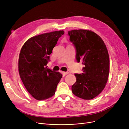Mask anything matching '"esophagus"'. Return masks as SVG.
I'll use <instances>...</instances> for the list:
<instances>
[{"label": "esophagus", "instance_id": "esophagus-1", "mask_svg": "<svg viewBox=\"0 0 129 129\" xmlns=\"http://www.w3.org/2000/svg\"><path fill=\"white\" fill-rule=\"evenodd\" d=\"M68 72H63V71H62V75L63 76H65L66 75H67V74H68Z\"/></svg>", "mask_w": 129, "mask_h": 129}]
</instances>
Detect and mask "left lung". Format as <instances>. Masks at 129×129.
Masks as SVG:
<instances>
[{"mask_svg":"<svg viewBox=\"0 0 129 129\" xmlns=\"http://www.w3.org/2000/svg\"><path fill=\"white\" fill-rule=\"evenodd\" d=\"M70 41L76 50V60H82L81 74L75 73L77 81L72 85V93L84 100L99 95L108 81L110 60L105 42L91 30L79 29L68 32Z\"/></svg>","mask_w":129,"mask_h":129,"instance_id":"8db88e82","label":"left lung"}]
</instances>
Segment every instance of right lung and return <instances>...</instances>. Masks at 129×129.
Instances as JSON below:
<instances>
[{
	"label": "right lung",
	"instance_id": "1",
	"mask_svg": "<svg viewBox=\"0 0 129 129\" xmlns=\"http://www.w3.org/2000/svg\"><path fill=\"white\" fill-rule=\"evenodd\" d=\"M64 33L60 30L34 36L24 43L20 50L19 75L28 92L36 100L52 96L62 77L59 72L47 68V64L53 48Z\"/></svg>",
	"mask_w": 129,
	"mask_h": 129
}]
</instances>
